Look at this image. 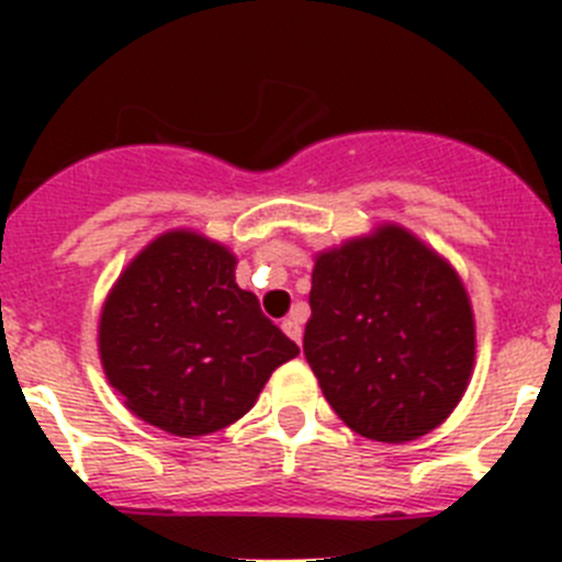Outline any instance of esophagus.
Instances as JSON below:
<instances>
[{"instance_id":"obj_1","label":"esophagus","mask_w":562,"mask_h":562,"mask_svg":"<svg viewBox=\"0 0 562 562\" xmlns=\"http://www.w3.org/2000/svg\"><path fill=\"white\" fill-rule=\"evenodd\" d=\"M281 329L286 331V337H292V340L301 346V340H304V329H301V317L297 315H290L284 317V324H281Z\"/></svg>"}]
</instances>
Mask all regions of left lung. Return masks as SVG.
I'll list each match as a JSON object with an SVG mask.
<instances>
[{
  "label": "left lung",
  "instance_id": "obj_1",
  "mask_svg": "<svg viewBox=\"0 0 562 562\" xmlns=\"http://www.w3.org/2000/svg\"><path fill=\"white\" fill-rule=\"evenodd\" d=\"M304 355L355 434L414 441L453 414L475 360L461 278L400 225L315 258Z\"/></svg>",
  "mask_w": 562,
  "mask_h": 562
}]
</instances>
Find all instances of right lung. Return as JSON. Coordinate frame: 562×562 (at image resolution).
I'll list each match as a JSON object with an SVG mask.
<instances>
[{
  "label": "right lung",
  "mask_w": 562,
  "mask_h": 562,
  "mask_svg": "<svg viewBox=\"0 0 562 562\" xmlns=\"http://www.w3.org/2000/svg\"><path fill=\"white\" fill-rule=\"evenodd\" d=\"M126 408L173 436L222 430L297 346L236 284V256L193 231L162 233L123 270L98 329Z\"/></svg>",
  "instance_id": "1"
}]
</instances>
